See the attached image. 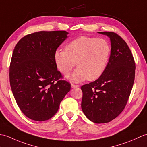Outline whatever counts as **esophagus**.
Returning a JSON list of instances; mask_svg holds the SVG:
<instances>
[{"mask_svg": "<svg viewBox=\"0 0 147 147\" xmlns=\"http://www.w3.org/2000/svg\"><path fill=\"white\" fill-rule=\"evenodd\" d=\"M80 86L78 85H74V84H71V87L72 88H77V87H79Z\"/></svg>", "mask_w": 147, "mask_h": 147, "instance_id": "34e87169", "label": "esophagus"}]
</instances>
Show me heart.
<instances>
[{
	"instance_id": "heart-1",
	"label": "heart",
	"mask_w": 147,
	"mask_h": 147,
	"mask_svg": "<svg viewBox=\"0 0 147 147\" xmlns=\"http://www.w3.org/2000/svg\"><path fill=\"white\" fill-rule=\"evenodd\" d=\"M111 48L104 39L81 36L65 46V50L54 52L56 66L65 77L76 64L78 68L71 76L74 82L98 79L104 73L111 56Z\"/></svg>"
}]
</instances>
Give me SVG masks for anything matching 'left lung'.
Wrapping results in <instances>:
<instances>
[{
	"label": "left lung",
	"instance_id": "8db88e82",
	"mask_svg": "<svg viewBox=\"0 0 147 147\" xmlns=\"http://www.w3.org/2000/svg\"><path fill=\"white\" fill-rule=\"evenodd\" d=\"M111 40V52L105 71L82 86V109L95 123H106L119 115L128 100L135 75V62L126 42L114 32H98Z\"/></svg>",
	"mask_w": 147,
	"mask_h": 147
}]
</instances>
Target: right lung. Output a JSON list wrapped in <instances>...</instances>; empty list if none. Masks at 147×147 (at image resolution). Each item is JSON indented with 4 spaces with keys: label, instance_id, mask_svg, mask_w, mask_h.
Masks as SVG:
<instances>
[{
    "label": "right lung",
    "instance_id": "obj_1",
    "mask_svg": "<svg viewBox=\"0 0 147 147\" xmlns=\"http://www.w3.org/2000/svg\"><path fill=\"white\" fill-rule=\"evenodd\" d=\"M65 31L39 32L22 38L15 46L9 68L11 90L26 117L36 121L52 117L70 91L71 84L54 61V52L67 38Z\"/></svg>",
    "mask_w": 147,
    "mask_h": 147
}]
</instances>
